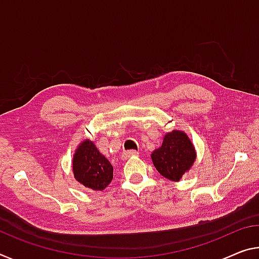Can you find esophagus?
Wrapping results in <instances>:
<instances>
[{"instance_id": "esophagus-1", "label": "esophagus", "mask_w": 259, "mask_h": 259, "mask_svg": "<svg viewBox=\"0 0 259 259\" xmlns=\"http://www.w3.org/2000/svg\"><path fill=\"white\" fill-rule=\"evenodd\" d=\"M137 154H138V152L135 151V150L124 151V152H123V153H122V159H123V160H126V159H129V158L134 157V155H137Z\"/></svg>"}]
</instances>
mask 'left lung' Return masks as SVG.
Segmentation results:
<instances>
[{
  "label": "left lung",
  "instance_id": "8db88e82",
  "mask_svg": "<svg viewBox=\"0 0 259 259\" xmlns=\"http://www.w3.org/2000/svg\"><path fill=\"white\" fill-rule=\"evenodd\" d=\"M154 167L170 181H180L196 160L195 147L183 131L173 130L165 135L162 145L151 154Z\"/></svg>",
  "mask_w": 259,
  "mask_h": 259
}]
</instances>
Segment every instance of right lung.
Segmentation results:
<instances>
[{
  "mask_svg": "<svg viewBox=\"0 0 259 259\" xmlns=\"http://www.w3.org/2000/svg\"><path fill=\"white\" fill-rule=\"evenodd\" d=\"M72 170L77 181L92 190H104L113 180V166L89 139L77 147Z\"/></svg>",
  "mask_w": 259,
  "mask_h": 259,
  "instance_id": "right-lung-1",
  "label": "right lung"
}]
</instances>
